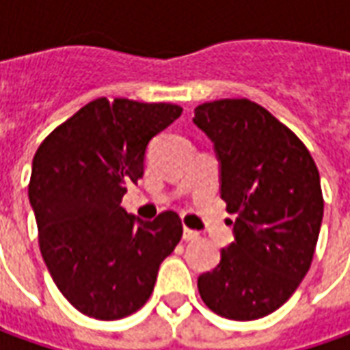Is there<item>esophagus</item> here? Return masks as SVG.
Returning a JSON list of instances; mask_svg holds the SVG:
<instances>
[{
    "label": "esophagus",
    "instance_id": "1",
    "mask_svg": "<svg viewBox=\"0 0 350 350\" xmlns=\"http://www.w3.org/2000/svg\"><path fill=\"white\" fill-rule=\"evenodd\" d=\"M200 239V233L198 231H193V229H184V241H198Z\"/></svg>",
    "mask_w": 350,
    "mask_h": 350
}]
</instances>
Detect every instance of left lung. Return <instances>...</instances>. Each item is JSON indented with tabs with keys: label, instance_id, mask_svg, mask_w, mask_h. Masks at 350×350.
Masks as SVG:
<instances>
[{
	"label": "left lung",
	"instance_id": "1",
	"mask_svg": "<svg viewBox=\"0 0 350 350\" xmlns=\"http://www.w3.org/2000/svg\"><path fill=\"white\" fill-rule=\"evenodd\" d=\"M193 123L215 145L221 200L237 215L235 241L198 278L200 296L221 317L260 319L312 266L323 219L319 170L296 133L251 99L202 103Z\"/></svg>",
	"mask_w": 350,
	"mask_h": 350
}]
</instances>
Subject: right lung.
Masks as SVG:
<instances>
[{
    "instance_id": "obj_1",
    "label": "right lung",
    "mask_w": 350,
    "mask_h": 350,
    "mask_svg": "<svg viewBox=\"0 0 350 350\" xmlns=\"http://www.w3.org/2000/svg\"><path fill=\"white\" fill-rule=\"evenodd\" d=\"M180 113L172 103L98 98L35 152L29 202L40 254L62 296L88 317L113 321L141 310L182 239L176 211L141 221L121 207L145 174L148 141Z\"/></svg>"
}]
</instances>
